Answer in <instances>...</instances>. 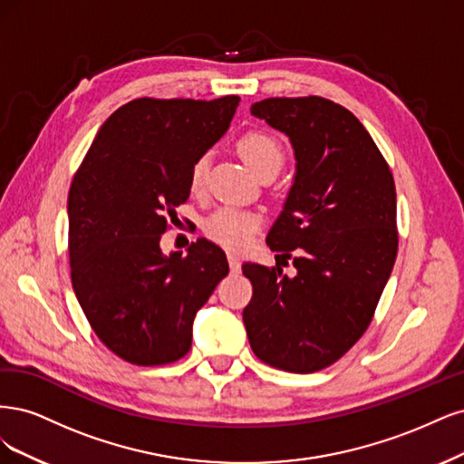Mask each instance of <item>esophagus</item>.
<instances>
[{"instance_id": "1", "label": "esophagus", "mask_w": 464, "mask_h": 464, "mask_svg": "<svg viewBox=\"0 0 464 464\" xmlns=\"http://www.w3.org/2000/svg\"><path fill=\"white\" fill-rule=\"evenodd\" d=\"M227 260H229L231 272H233V274H238V270H241V262H238L237 254H227Z\"/></svg>"}]
</instances>
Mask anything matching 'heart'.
<instances>
[{
	"label": "heart",
	"mask_w": 464,
	"mask_h": 464,
	"mask_svg": "<svg viewBox=\"0 0 464 464\" xmlns=\"http://www.w3.org/2000/svg\"><path fill=\"white\" fill-rule=\"evenodd\" d=\"M237 150L246 166L256 175L266 168L279 169L283 166V150L279 142L266 132L252 130L243 134L237 142ZM208 158L202 156L192 163L188 173V187L192 192H200L204 188ZM260 223L262 218L256 212L238 210V208H221V210L214 212L206 219L204 233L221 246L241 250L250 243V238L258 231Z\"/></svg>",
	"instance_id": "obj_1"
}]
</instances>
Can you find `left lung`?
I'll use <instances>...</instances> for the list:
<instances>
[{
    "label": "left lung",
    "mask_w": 464,
    "mask_h": 464,
    "mask_svg": "<svg viewBox=\"0 0 464 464\" xmlns=\"http://www.w3.org/2000/svg\"><path fill=\"white\" fill-rule=\"evenodd\" d=\"M250 113L285 132L296 171L266 243L293 258L243 264L252 298L243 310L250 347L274 368H327L362 337L397 258L393 175L364 125L320 96L267 98Z\"/></svg>",
    "instance_id": "left-lung-1"
}]
</instances>
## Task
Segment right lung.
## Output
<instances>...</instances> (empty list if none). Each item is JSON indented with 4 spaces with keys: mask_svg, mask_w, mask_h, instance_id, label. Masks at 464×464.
Here are the masks:
<instances>
[{
    "mask_svg": "<svg viewBox=\"0 0 464 464\" xmlns=\"http://www.w3.org/2000/svg\"><path fill=\"white\" fill-rule=\"evenodd\" d=\"M241 98H137L113 111L72 177L67 200L74 295L94 334L137 366L183 358L192 322L227 276L218 245L187 256L160 238L187 202L192 163L229 129Z\"/></svg>",
    "mask_w": 464,
    "mask_h": 464,
    "instance_id": "1",
    "label": "right lung"
}]
</instances>
